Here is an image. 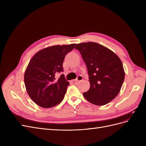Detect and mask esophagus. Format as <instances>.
<instances>
[{
    "instance_id": "34e87169",
    "label": "esophagus",
    "mask_w": 146,
    "mask_h": 146,
    "mask_svg": "<svg viewBox=\"0 0 146 146\" xmlns=\"http://www.w3.org/2000/svg\"><path fill=\"white\" fill-rule=\"evenodd\" d=\"M83 80L82 76H78L77 77V78L76 79V80H73V82L76 83V82H78V81H81V80Z\"/></svg>"
}]
</instances>
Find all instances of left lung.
I'll list each match as a JSON object with an SVG mask.
<instances>
[{"instance_id":"obj_1","label":"left lung","mask_w":146,"mask_h":146,"mask_svg":"<svg viewBox=\"0 0 146 146\" xmlns=\"http://www.w3.org/2000/svg\"><path fill=\"white\" fill-rule=\"evenodd\" d=\"M86 63L90 88L83 96L90 103L104 105L119 94L125 78L121 60L109 48L93 42L77 44Z\"/></svg>"}]
</instances>
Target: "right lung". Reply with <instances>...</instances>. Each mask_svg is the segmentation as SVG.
Masks as SVG:
<instances>
[{
    "mask_svg": "<svg viewBox=\"0 0 146 146\" xmlns=\"http://www.w3.org/2000/svg\"><path fill=\"white\" fill-rule=\"evenodd\" d=\"M76 45L48 47L30 60L24 74L25 86L30 98L39 107L51 108L63 100L69 82L63 74L58 79L55 76L63 72L64 57Z\"/></svg>",
    "mask_w": 146,
    "mask_h": 146,
    "instance_id": "right-lung-1",
    "label": "right lung"
}]
</instances>
